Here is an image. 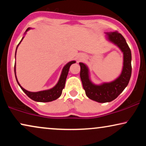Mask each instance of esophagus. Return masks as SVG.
<instances>
[{
  "label": "esophagus",
  "instance_id": "34e87169",
  "mask_svg": "<svg viewBox=\"0 0 146 146\" xmlns=\"http://www.w3.org/2000/svg\"><path fill=\"white\" fill-rule=\"evenodd\" d=\"M85 58V55L84 54H80L78 55V59L79 61L82 60Z\"/></svg>",
  "mask_w": 146,
  "mask_h": 146
}]
</instances>
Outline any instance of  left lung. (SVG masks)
Here are the masks:
<instances>
[{
  "mask_svg": "<svg viewBox=\"0 0 146 146\" xmlns=\"http://www.w3.org/2000/svg\"><path fill=\"white\" fill-rule=\"evenodd\" d=\"M108 40L117 46L123 52V67L117 78L110 82L95 84L90 78V71L86 64L80 62V78L86 95L90 99L99 103L110 102L115 100L128 84L131 74V50L122 35L118 32L106 33Z\"/></svg>",
  "mask_w": 146,
  "mask_h": 146,
  "instance_id": "obj_1",
  "label": "left lung"
}]
</instances>
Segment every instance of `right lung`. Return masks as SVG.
Returning a JSON list of instances; mask_svg holds the SVG:
<instances>
[{"label": "right lung", "mask_w": 146, "mask_h": 146, "mask_svg": "<svg viewBox=\"0 0 146 146\" xmlns=\"http://www.w3.org/2000/svg\"><path fill=\"white\" fill-rule=\"evenodd\" d=\"M31 29V28H28L27 31L25 33V35H26L27 31H29V30ZM24 37L20 42L19 44H18L17 49H16V52H15V59H16V53H17V48L19 46L20 44L23 40ZM76 63L75 60H72L68 62L64 66L62 70L60 76L59 80L58 81L56 84L52 88L49 90H42V91H39V92H30L28 91L25 88H23V87L21 86V84H20L19 81H18L17 75H16V62L15 64V77L16 80H17V82L18 84L19 85V86L21 87V88L23 90V91L25 92L26 94H27L28 96H29L30 98L33 100L34 101L36 102H52L53 100H55L58 98L62 94V90L65 86V83H66V80L68 74L69 69L70 66L72 64Z\"/></svg>", "instance_id": "right-lung-1"}]
</instances>
